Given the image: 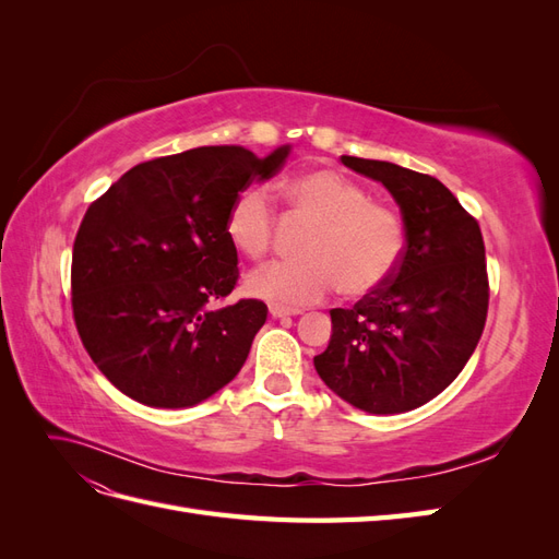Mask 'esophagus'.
I'll return each mask as SVG.
<instances>
[{
	"mask_svg": "<svg viewBox=\"0 0 559 559\" xmlns=\"http://www.w3.org/2000/svg\"><path fill=\"white\" fill-rule=\"evenodd\" d=\"M267 310H270V317H275V319H280V317H289V314H300L298 310H292V308L277 306V302H270Z\"/></svg>",
	"mask_w": 559,
	"mask_h": 559,
	"instance_id": "34e87169",
	"label": "esophagus"
}]
</instances>
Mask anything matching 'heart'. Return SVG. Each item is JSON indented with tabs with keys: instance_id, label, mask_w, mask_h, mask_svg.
Instances as JSON below:
<instances>
[{
	"instance_id": "b5f03b06",
	"label": "heart",
	"mask_w": 559,
	"mask_h": 559,
	"mask_svg": "<svg viewBox=\"0 0 559 559\" xmlns=\"http://www.w3.org/2000/svg\"><path fill=\"white\" fill-rule=\"evenodd\" d=\"M294 218L310 228L306 261L275 263L247 277V292L277 306H312L343 286L366 296L394 275L405 249L403 222L394 210L333 170H308L277 186ZM277 212L263 186H249L230 202L226 235L249 261H263L275 245Z\"/></svg>"
}]
</instances>
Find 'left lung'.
Returning <instances> with one entry per match:
<instances>
[{"mask_svg":"<svg viewBox=\"0 0 559 559\" xmlns=\"http://www.w3.org/2000/svg\"><path fill=\"white\" fill-rule=\"evenodd\" d=\"M341 160L394 195L405 249L380 289L352 310H331V343L314 368L354 408L405 413L441 394L480 341L489 302L483 233L436 177L386 160Z\"/></svg>","mask_w":559,"mask_h":559,"instance_id":"obj_1","label":"left lung"}]
</instances>
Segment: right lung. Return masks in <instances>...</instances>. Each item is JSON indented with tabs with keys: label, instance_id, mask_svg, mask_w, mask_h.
<instances>
[{
	"label": "right lung",
	"instance_id": "obj_1",
	"mask_svg": "<svg viewBox=\"0 0 559 559\" xmlns=\"http://www.w3.org/2000/svg\"><path fill=\"white\" fill-rule=\"evenodd\" d=\"M242 146H200L134 165L83 216L72 251V312L83 347L121 392L189 408L240 373L267 308L214 310L238 284L226 214L253 179L280 173Z\"/></svg>",
	"mask_w": 559,
	"mask_h": 559
}]
</instances>
